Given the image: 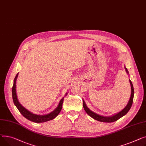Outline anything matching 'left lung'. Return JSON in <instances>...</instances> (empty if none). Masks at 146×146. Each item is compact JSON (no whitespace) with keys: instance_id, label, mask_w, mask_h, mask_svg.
Masks as SVG:
<instances>
[{"instance_id":"left-lung-1","label":"left lung","mask_w":146,"mask_h":146,"mask_svg":"<svg viewBox=\"0 0 146 146\" xmlns=\"http://www.w3.org/2000/svg\"><path fill=\"white\" fill-rule=\"evenodd\" d=\"M124 68L125 70V71L127 72V74L128 75H129V72H128L127 69L126 68L125 66H124ZM130 83V85H131V96H130V98L129 101L128 102V104H127V106L124 107V108H123L121 111H119L118 113L114 114L111 116H103L101 115H99L97 113H95L93 111H92L91 110H90L88 107L86 105V103L84 100H82L83 101V107H84V109L91 117H92V118L96 119L97 121H101V122H104V123H112V122H114L117 120H118V119H119L120 118H121L122 117H123L124 115H125L128 112V111L130 110L132 104H133V98H134V88H133V84L131 81L130 80H129Z\"/></svg>"}]
</instances>
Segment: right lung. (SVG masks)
Instances as JSON below:
<instances>
[{
	"mask_svg": "<svg viewBox=\"0 0 146 146\" xmlns=\"http://www.w3.org/2000/svg\"><path fill=\"white\" fill-rule=\"evenodd\" d=\"M18 74H19V73L16 74L15 78L14 79V81H13V85L12 90V98H13V101L15 106L18 109V110L19 111V112L22 114V115L26 118L29 119V120L33 121L34 123H44V122L48 121L51 120V119H54L59 114L60 111H61L62 110L64 97H63L61 100H60L57 107L53 111H52V112L49 113V114H45V115H38V114H33V113H31V111H29L27 109H26L24 107H23L22 106V104L20 103L18 99V96H17L16 90V82L17 78H18ZM67 94H68V93L66 92L65 94V96H67Z\"/></svg>",
	"mask_w": 146,
	"mask_h": 146,
	"instance_id": "obj_1",
	"label": "right lung"
}]
</instances>
